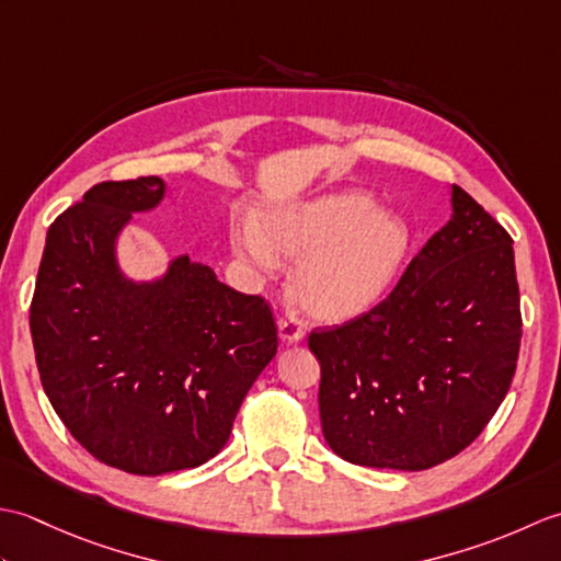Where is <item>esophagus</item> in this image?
I'll use <instances>...</instances> for the list:
<instances>
[{
	"label": "esophagus",
	"instance_id": "34e87169",
	"mask_svg": "<svg viewBox=\"0 0 561 561\" xmlns=\"http://www.w3.org/2000/svg\"><path fill=\"white\" fill-rule=\"evenodd\" d=\"M277 328H279V340L284 344H294V342H301L304 340V323L296 316L287 313L277 320Z\"/></svg>",
	"mask_w": 561,
	"mask_h": 561
}]
</instances>
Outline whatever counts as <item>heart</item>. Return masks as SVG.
<instances>
[{"mask_svg": "<svg viewBox=\"0 0 561 561\" xmlns=\"http://www.w3.org/2000/svg\"><path fill=\"white\" fill-rule=\"evenodd\" d=\"M410 243L408 221L359 190L262 209L257 224L231 229L233 253L250 270L272 274L282 257L296 260L291 299L328 325L350 323L383 301Z\"/></svg>", "mask_w": 561, "mask_h": 561, "instance_id": "1", "label": "heart"}]
</instances>
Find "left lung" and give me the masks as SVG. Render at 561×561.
I'll list each match as a JSON object with an SVG mask.
<instances>
[{"label":"left lung","instance_id":"8db88e82","mask_svg":"<svg viewBox=\"0 0 561 561\" xmlns=\"http://www.w3.org/2000/svg\"><path fill=\"white\" fill-rule=\"evenodd\" d=\"M386 301L308 337L323 436L347 462L416 472L458 456L516 374L514 241L462 187Z\"/></svg>","mask_w":561,"mask_h":561}]
</instances>
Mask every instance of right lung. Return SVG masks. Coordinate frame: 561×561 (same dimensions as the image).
Wrapping results in <instances>:
<instances>
[{
	"label": "right lung",
	"instance_id": "1",
	"mask_svg": "<svg viewBox=\"0 0 561 561\" xmlns=\"http://www.w3.org/2000/svg\"><path fill=\"white\" fill-rule=\"evenodd\" d=\"M163 197L157 175L93 185L47 229L31 301L57 416L93 458L147 478L217 456L277 354L270 306L205 262L178 255L153 279L123 270V231Z\"/></svg>",
	"mask_w": 561,
	"mask_h": 561
}]
</instances>
